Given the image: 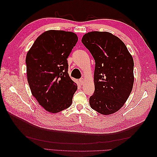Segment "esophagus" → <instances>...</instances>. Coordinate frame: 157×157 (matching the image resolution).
<instances>
[{
	"instance_id": "obj_1",
	"label": "esophagus",
	"mask_w": 157,
	"mask_h": 157,
	"mask_svg": "<svg viewBox=\"0 0 157 157\" xmlns=\"http://www.w3.org/2000/svg\"><path fill=\"white\" fill-rule=\"evenodd\" d=\"M84 81H85V80H84V78H81L79 79V82L81 85H82L84 83Z\"/></svg>"
}]
</instances>
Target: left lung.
<instances>
[{
  "instance_id": "8db88e82",
  "label": "left lung",
  "mask_w": 157,
  "mask_h": 157,
  "mask_svg": "<svg viewBox=\"0 0 157 157\" xmlns=\"http://www.w3.org/2000/svg\"><path fill=\"white\" fill-rule=\"evenodd\" d=\"M82 44L95 60L94 94L89 103L94 110L110 115L124 105L134 84V60L119 38L108 32L85 34Z\"/></svg>"
}]
</instances>
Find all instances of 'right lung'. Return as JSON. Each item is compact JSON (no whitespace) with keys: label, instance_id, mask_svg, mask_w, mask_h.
I'll list each match as a JSON object with an SVG mask.
<instances>
[{"label":"right lung","instance_id":"right-lung-1","mask_svg":"<svg viewBox=\"0 0 157 157\" xmlns=\"http://www.w3.org/2000/svg\"><path fill=\"white\" fill-rule=\"evenodd\" d=\"M77 41L73 32L50 30L27 52V81L33 96L47 111L58 113L72 103L77 85L68 74L67 59Z\"/></svg>","mask_w":157,"mask_h":157}]
</instances>
